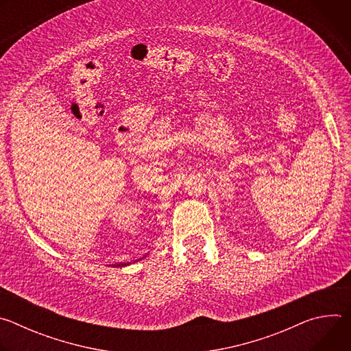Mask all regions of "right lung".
Listing matches in <instances>:
<instances>
[{
  "label": "right lung",
  "mask_w": 351,
  "mask_h": 351,
  "mask_svg": "<svg viewBox=\"0 0 351 351\" xmlns=\"http://www.w3.org/2000/svg\"><path fill=\"white\" fill-rule=\"evenodd\" d=\"M144 257H145V256H144ZM144 257H143V258H144ZM143 258H140V260H143ZM140 260H136V261H140ZM136 261H134V263H136ZM126 265H129V263H121V264H115V265H111V267H114V268L121 267V268H122V267H126Z\"/></svg>",
  "instance_id": "obj_1"
}]
</instances>
